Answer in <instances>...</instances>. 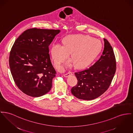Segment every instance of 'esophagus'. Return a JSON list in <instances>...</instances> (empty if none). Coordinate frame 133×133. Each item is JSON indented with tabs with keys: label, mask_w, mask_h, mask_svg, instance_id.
<instances>
[{
	"label": "esophagus",
	"mask_w": 133,
	"mask_h": 133,
	"mask_svg": "<svg viewBox=\"0 0 133 133\" xmlns=\"http://www.w3.org/2000/svg\"><path fill=\"white\" fill-rule=\"evenodd\" d=\"M72 75V72H71V71H69L68 73H66V74H64L63 76H64V77H69V76H71V75Z\"/></svg>",
	"instance_id": "obj_1"
}]
</instances>
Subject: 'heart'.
Returning <instances> with one entry per match:
<instances>
[{"instance_id":"obj_1","label":"heart","mask_w":133,"mask_h":133,"mask_svg":"<svg viewBox=\"0 0 133 133\" xmlns=\"http://www.w3.org/2000/svg\"><path fill=\"white\" fill-rule=\"evenodd\" d=\"M63 46L54 44L51 53L54 62L61 63L65 61L71 53V58L75 66L78 69L88 66L100 53L102 45L99 40L88 35H74L65 37L63 40ZM72 62L69 61L64 65L56 64L59 71H63L70 66Z\"/></svg>"}]
</instances>
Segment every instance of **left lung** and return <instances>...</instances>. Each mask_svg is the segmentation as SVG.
I'll use <instances>...</instances> for the list:
<instances>
[{
	"label": "left lung",
	"instance_id": "obj_1",
	"mask_svg": "<svg viewBox=\"0 0 133 133\" xmlns=\"http://www.w3.org/2000/svg\"><path fill=\"white\" fill-rule=\"evenodd\" d=\"M104 47L100 58L89 68L75 73L77 85L71 89L73 95L80 99L91 100L99 97L109 88L116 71L113 49L104 39Z\"/></svg>",
	"mask_w": 133,
	"mask_h": 133
}]
</instances>
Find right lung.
I'll return each mask as SVG.
<instances>
[{
    "label": "right lung",
    "mask_w": 133,
    "mask_h": 133,
    "mask_svg": "<svg viewBox=\"0 0 133 133\" xmlns=\"http://www.w3.org/2000/svg\"><path fill=\"white\" fill-rule=\"evenodd\" d=\"M60 32L28 29L13 45L9 54L10 71L17 87L27 95L40 97L51 88L56 71L50 61L48 47Z\"/></svg>",
    "instance_id": "obj_1"
}]
</instances>
